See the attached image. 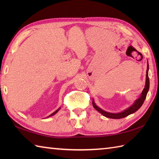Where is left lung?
Instances as JSON below:
<instances>
[{
	"label": "left lung",
	"instance_id": "obj_1",
	"mask_svg": "<svg viewBox=\"0 0 159 159\" xmlns=\"http://www.w3.org/2000/svg\"><path fill=\"white\" fill-rule=\"evenodd\" d=\"M148 70H149V65H148V62L146 85H145L144 89H143L142 92H141V96H139V98H137L135 101H134V102L132 104L130 107H128V109L124 110L120 113H109V112H107V111L102 110V109H100V107H98L96 104L95 102H94V100H93L92 104H93V107H94V109L98 111V112L100 113L102 115H103L104 117H107L108 118H111V119H121V118L127 117L128 116H129V115L136 112V111L139 109L141 106H142L144 100L146 98L148 90H149V88H150V80H149V77H148Z\"/></svg>",
	"mask_w": 159,
	"mask_h": 159
}]
</instances>
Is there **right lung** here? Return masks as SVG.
Masks as SVG:
<instances>
[{
    "mask_svg": "<svg viewBox=\"0 0 159 159\" xmlns=\"http://www.w3.org/2000/svg\"><path fill=\"white\" fill-rule=\"evenodd\" d=\"M60 109H61V107H59V109H57V110H56V111H55V112H54V113H52V114H50V116H48V117H51V116H54V115H55V114H56V113H57V112H58V111H59V110H60Z\"/></svg>",
    "mask_w": 159,
    "mask_h": 159,
    "instance_id": "1",
    "label": "right lung"
}]
</instances>
